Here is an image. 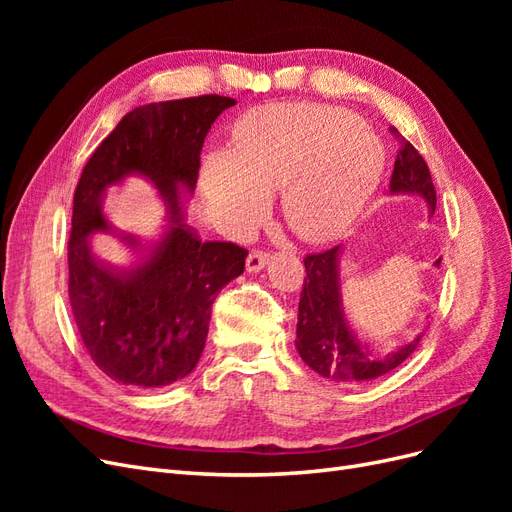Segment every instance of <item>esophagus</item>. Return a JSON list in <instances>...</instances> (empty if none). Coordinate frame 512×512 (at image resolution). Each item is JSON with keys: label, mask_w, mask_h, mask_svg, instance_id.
<instances>
[{"label": "esophagus", "mask_w": 512, "mask_h": 512, "mask_svg": "<svg viewBox=\"0 0 512 512\" xmlns=\"http://www.w3.org/2000/svg\"><path fill=\"white\" fill-rule=\"evenodd\" d=\"M269 262V254L262 252V250H252L250 254H247V260H245V267L250 273H256L260 269H265V265Z\"/></svg>", "instance_id": "34e87169"}]
</instances>
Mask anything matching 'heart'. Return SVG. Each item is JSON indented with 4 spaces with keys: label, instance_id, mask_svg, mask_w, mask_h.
<instances>
[{
    "label": "heart",
    "instance_id": "heart-1",
    "mask_svg": "<svg viewBox=\"0 0 512 512\" xmlns=\"http://www.w3.org/2000/svg\"><path fill=\"white\" fill-rule=\"evenodd\" d=\"M384 168V143L346 108L267 104L237 121L228 156L205 164L203 190L232 237L247 235L282 190L288 228L303 241L327 243L363 213Z\"/></svg>",
    "mask_w": 512,
    "mask_h": 512
}]
</instances>
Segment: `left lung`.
<instances>
[{
  "instance_id": "8db88e82",
  "label": "left lung",
  "mask_w": 512,
  "mask_h": 512,
  "mask_svg": "<svg viewBox=\"0 0 512 512\" xmlns=\"http://www.w3.org/2000/svg\"><path fill=\"white\" fill-rule=\"evenodd\" d=\"M391 134L399 141V153L391 175V192L423 196L433 213L436 211V188H433L427 162L395 128H391ZM339 256H342V245H335L327 252L307 254L303 260L307 277L299 301L297 350L301 359L322 378L356 384L380 378L399 367L412 356L425 333H418L412 342L384 354L361 344L344 316ZM440 260H436V265H440Z\"/></svg>"
}]
</instances>
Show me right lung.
I'll return each mask as SVG.
<instances>
[{
  "label": "right lung",
  "instance_id": "add662e5",
  "mask_svg": "<svg viewBox=\"0 0 512 512\" xmlns=\"http://www.w3.org/2000/svg\"><path fill=\"white\" fill-rule=\"evenodd\" d=\"M235 104L211 94L138 106L83 168L68 239V297L91 361L115 382L158 389L188 376L203 354L215 297L245 269L243 247L200 241L183 211L211 123ZM130 174L159 190L167 228L151 246L121 236L137 256L111 266L93 256L88 241L96 231H114L101 198Z\"/></svg>",
  "mask_w": 512,
  "mask_h": 512
}]
</instances>
